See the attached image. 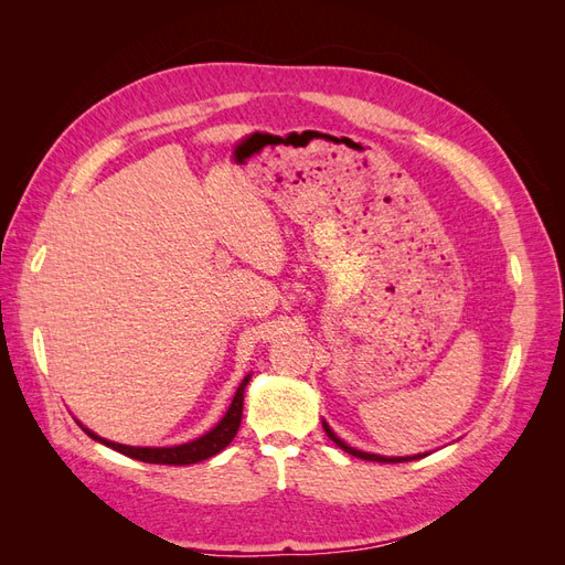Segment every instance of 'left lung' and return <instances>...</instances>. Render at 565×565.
Listing matches in <instances>:
<instances>
[{"label":"left lung","instance_id":"8db88e82","mask_svg":"<svg viewBox=\"0 0 565 565\" xmlns=\"http://www.w3.org/2000/svg\"><path fill=\"white\" fill-rule=\"evenodd\" d=\"M322 429H324V434L330 436V440H334L337 446L344 450V452H349V455H353V457H361V459H370V461H384V465H396V461H409V459H419V457H424V455H409V457H384V455H372V452H363V450H355V448H351V446H347L344 440H341L332 429H330V424L322 419Z\"/></svg>","mask_w":565,"mask_h":565}]
</instances>
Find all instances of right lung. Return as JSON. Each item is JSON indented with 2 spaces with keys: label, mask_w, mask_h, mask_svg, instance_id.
I'll return each mask as SVG.
<instances>
[{
  "label": "right lung",
  "mask_w": 565,
  "mask_h": 565,
  "mask_svg": "<svg viewBox=\"0 0 565 565\" xmlns=\"http://www.w3.org/2000/svg\"><path fill=\"white\" fill-rule=\"evenodd\" d=\"M252 380V374H245V380L237 386L235 396L226 409V415L221 417V422L212 429L195 438V440H188L181 443V446H169V448H139V446H122V443H115L108 438H100L98 434H94L87 426H82V422H77L87 436H92L94 440L104 443V446L122 452L131 459H139V461H148V465H174V467H183V465H198L202 459H210L214 455H218L224 450L228 443L235 438L237 429H241V419H243V401H245V388Z\"/></svg>",
  "instance_id": "obj_1"
}]
</instances>
